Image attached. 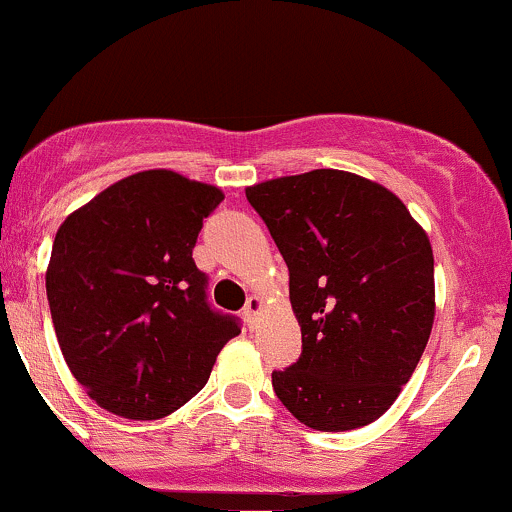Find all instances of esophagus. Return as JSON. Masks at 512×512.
Here are the masks:
<instances>
[{"label":"esophagus","instance_id":"1","mask_svg":"<svg viewBox=\"0 0 512 512\" xmlns=\"http://www.w3.org/2000/svg\"><path fill=\"white\" fill-rule=\"evenodd\" d=\"M262 310V298L260 296H250L248 298V303H245V308H243V315H245V320L250 322H255V317H257V313H260Z\"/></svg>","mask_w":512,"mask_h":512}]
</instances>
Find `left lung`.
Instances as JSON below:
<instances>
[{"label": "left lung", "instance_id": "obj_1", "mask_svg": "<svg viewBox=\"0 0 512 512\" xmlns=\"http://www.w3.org/2000/svg\"><path fill=\"white\" fill-rule=\"evenodd\" d=\"M289 267L303 351L274 370L286 409L315 431L383 416L431 337L433 250L399 199L344 170H310L248 187Z\"/></svg>", "mask_w": 512, "mask_h": 512}]
</instances>
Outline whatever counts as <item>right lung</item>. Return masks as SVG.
I'll return each mask as SVG.
<instances>
[{
  "mask_svg": "<svg viewBox=\"0 0 512 512\" xmlns=\"http://www.w3.org/2000/svg\"><path fill=\"white\" fill-rule=\"evenodd\" d=\"M219 187L173 170L115 182L67 216L45 289L62 356L98 407L163 419L207 385L240 317L211 308L192 260Z\"/></svg>",
  "mask_w": 512,
  "mask_h": 512,
  "instance_id": "right-lung-1",
  "label": "right lung"
}]
</instances>
